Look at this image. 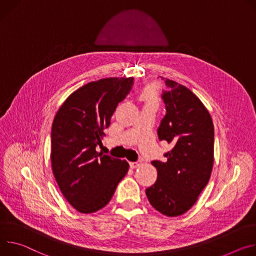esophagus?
Returning a JSON list of instances; mask_svg holds the SVG:
<instances>
[{
	"label": "esophagus",
	"instance_id": "esophagus-1",
	"mask_svg": "<svg viewBox=\"0 0 256 256\" xmlns=\"http://www.w3.org/2000/svg\"><path fill=\"white\" fill-rule=\"evenodd\" d=\"M129 164H130V168H138L139 166H141V160H138V162H129Z\"/></svg>",
	"mask_w": 256,
	"mask_h": 256
}]
</instances>
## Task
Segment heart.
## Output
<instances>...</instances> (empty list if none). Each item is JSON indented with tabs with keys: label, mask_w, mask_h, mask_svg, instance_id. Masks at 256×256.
<instances>
[{
	"label": "heart",
	"mask_w": 256,
	"mask_h": 256,
	"mask_svg": "<svg viewBox=\"0 0 256 256\" xmlns=\"http://www.w3.org/2000/svg\"><path fill=\"white\" fill-rule=\"evenodd\" d=\"M142 98L144 100H146L148 102H156V90L152 86L148 88L144 94H142Z\"/></svg>",
	"instance_id": "obj_1"
}]
</instances>
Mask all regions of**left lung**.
Masks as SVG:
<instances>
[{
	"label": "left lung",
	"instance_id": "obj_1",
	"mask_svg": "<svg viewBox=\"0 0 256 256\" xmlns=\"http://www.w3.org/2000/svg\"><path fill=\"white\" fill-rule=\"evenodd\" d=\"M162 100L166 115L158 129L160 140L172 144L166 160H152L158 170L156 183L146 192L160 214L177 216L196 202L208 185L214 164V124L208 110L191 90L164 79Z\"/></svg>",
	"mask_w": 256,
	"mask_h": 256
}]
</instances>
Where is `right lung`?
I'll use <instances>...</instances> for the list:
<instances>
[{"instance_id": "obj_1", "label": "right lung", "mask_w": 256, "mask_h": 256, "mask_svg": "<svg viewBox=\"0 0 256 256\" xmlns=\"http://www.w3.org/2000/svg\"><path fill=\"white\" fill-rule=\"evenodd\" d=\"M134 78H104L74 92L56 114L50 133L54 179L68 202L82 214L104 208L128 172L126 160L98 152L104 130Z\"/></svg>"}]
</instances>
